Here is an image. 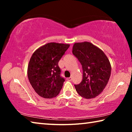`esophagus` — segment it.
<instances>
[{"mask_svg": "<svg viewBox=\"0 0 132 132\" xmlns=\"http://www.w3.org/2000/svg\"><path fill=\"white\" fill-rule=\"evenodd\" d=\"M71 80H72V77H71L67 78V80H68V81H71Z\"/></svg>", "mask_w": 132, "mask_h": 132, "instance_id": "34e87169", "label": "esophagus"}]
</instances>
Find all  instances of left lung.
<instances>
[{
	"label": "left lung",
	"mask_w": 132,
	"mask_h": 132,
	"mask_svg": "<svg viewBox=\"0 0 132 132\" xmlns=\"http://www.w3.org/2000/svg\"><path fill=\"white\" fill-rule=\"evenodd\" d=\"M73 54L81 63L82 80L75 85L78 94L86 99L99 95L108 84L111 73L108 58L101 49L89 42L75 43Z\"/></svg>",
	"instance_id": "obj_1"
}]
</instances>
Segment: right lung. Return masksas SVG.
<instances>
[{"label": "right lung", "mask_w": 132, "mask_h": 132, "mask_svg": "<svg viewBox=\"0 0 132 132\" xmlns=\"http://www.w3.org/2000/svg\"><path fill=\"white\" fill-rule=\"evenodd\" d=\"M70 45L50 42L33 53L28 64L27 76L35 92L44 98L59 94L64 79L60 76L58 62Z\"/></svg>", "instance_id": "add662e5"}]
</instances>
